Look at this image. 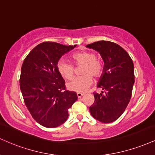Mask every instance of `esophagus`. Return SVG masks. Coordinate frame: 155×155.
Instances as JSON below:
<instances>
[{"label": "esophagus", "mask_w": 155, "mask_h": 155, "mask_svg": "<svg viewBox=\"0 0 155 155\" xmlns=\"http://www.w3.org/2000/svg\"><path fill=\"white\" fill-rule=\"evenodd\" d=\"M84 93H80V92H78L77 93V97L79 98H80V97H81L82 96H84Z\"/></svg>", "instance_id": "esophagus-1"}]
</instances>
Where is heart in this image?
Returning a JSON list of instances; mask_svg holds the SVG:
<instances>
[{
	"instance_id": "b5f03b06",
	"label": "heart",
	"mask_w": 155,
	"mask_h": 155,
	"mask_svg": "<svg viewBox=\"0 0 155 155\" xmlns=\"http://www.w3.org/2000/svg\"><path fill=\"white\" fill-rule=\"evenodd\" d=\"M73 63L76 66L83 65L81 74L83 76L76 77L67 84L68 88L78 92H84L92 83V77L98 78L103 73V63L100 58L96 57L95 53L89 50L78 52L71 56ZM57 68L62 77L67 80L71 79L75 73V68L72 63L65 60H60Z\"/></svg>"
}]
</instances>
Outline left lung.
I'll return each mask as SVG.
<instances>
[{
	"label": "left lung",
	"mask_w": 155,
	"mask_h": 155,
	"mask_svg": "<svg viewBox=\"0 0 155 155\" xmlns=\"http://www.w3.org/2000/svg\"><path fill=\"white\" fill-rule=\"evenodd\" d=\"M100 53L104 61V73L94 92V102L89 107L91 115L102 123H111L124 113L131 100L134 84L132 59L127 52L115 42L98 41L87 45Z\"/></svg>",
	"instance_id": "8db88e82"
}]
</instances>
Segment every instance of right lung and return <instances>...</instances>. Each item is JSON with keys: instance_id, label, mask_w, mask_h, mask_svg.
I'll use <instances>...</instances> for the list:
<instances>
[{"instance_id": "right-lung-1", "label": "right lung", "mask_w": 155, "mask_h": 155, "mask_svg": "<svg viewBox=\"0 0 155 155\" xmlns=\"http://www.w3.org/2000/svg\"><path fill=\"white\" fill-rule=\"evenodd\" d=\"M76 46L44 42L31 50L22 64L19 82L24 103L32 118L44 127L63 124L77 100L75 92L66 89L57 68L61 56Z\"/></svg>"}]
</instances>
